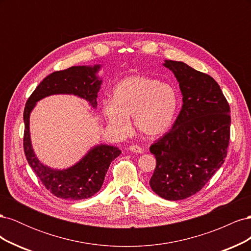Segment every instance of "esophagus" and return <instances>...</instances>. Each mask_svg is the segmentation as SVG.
Instances as JSON below:
<instances>
[{"mask_svg": "<svg viewBox=\"0 0 251 251\" xmlns=\"http://www.w3.org/2000/svg\"><path fill=\"white\" fill-rule=\"evenodd\" d=\"M128 150L133 151V153H138V154L143 153V149L140 146H137V144H132V146H130V148H128Z\"/></svg>", "mask_w": 251, "mask_h": 251, "instance_id": "34e87169", "label": "esophagus"}]
</instances>
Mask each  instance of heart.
I'll return each mask as SVG.
<instances>
[{
    "label": "heart",
    "mask_w": 251,
    "mask_h": 251,
    "mask_svg": "<svg viewBox=\"0 0 251 251\" xmlns=\"http://www.w3.org/2000/svg\"><path fill=\"white\" fill-rule=\"evenodd\" d=\"M179 107V95L170 83L149 76L126 77L113 90L112 100L102 103V112L111 127L120 136L130 132L128 116L135 127L148 137L169 130Z\"/></svg>",
    "instance_id": "heart-1"
}]
</instances>
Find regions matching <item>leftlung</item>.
<instances>
[{"instance_id": "8db88e82", "label": "left lung", "mask_w": 251, "mask_h": 251, "mask_svg": "<svg viewBox=\"0 0 251 251\" xmlns=\"http://www.w3.org/2000/svg\"><path fill=\"white\" fill-rule=\"evenodd\" d=\"M179 81L183 104L173 127L150 148L156 168L150 180L161 198L186 199L204 187L221 168L230 139V108L208 74L165 60Z\"/></svg>"}]
</instances>
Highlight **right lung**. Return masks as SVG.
Returning <instances> with one entry per match:
<instances>
[{"mask_svg": "<svg viewBox=\"0 0 251 251\" xmlns=\"http://www.w3.org/2000/svg\"><path fill=\"white\" fill-rule=\"evenodd\" d=\"M100 66H74L55 71L45 77L28 98L24 110V151L29 165L44 186L57 198L66 200L87 199L95 195L103 183L111 162L121 153L115 147L98 146L91 150L72 168L56 171L42 164L35 157L30 142L29 116L35 102L52 94H74L89 100L95 107L101 80L95 73Z\"/></svg>", "mask_w": 251, "mask_h": 251, "instance_id": "right-lung-1", "label": "right lung"}]
</instances>
